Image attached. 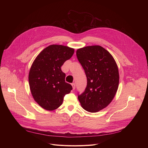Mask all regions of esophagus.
I'll use <instances>...</instances> for the list:
<instances>
[{"mask_svg": "<svg viewBox=\"0 0 148 148\" xmlns=\"http://www.w3.org/2000/svg\"><path fill=\"white\" fill-rule=\"evenodd\" d=\"M71 86H72V87H73V90H75V83L71 84Z\"/></svg>", "mask_w": 148, "mask_h": 148, "instance_id": "1", "label": "esophagus"}]
</instances>
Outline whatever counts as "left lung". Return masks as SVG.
<instances>
[{"label":"left lung","instance_id":"8db88e82","mask_svg":"<svg viewBox=\"0 0 148 148\" xmlns=\"http://www.w3.org/2000/svg\"><path fill=\"white\" fill-rule=\"evenodd\" d=\"M78 60L85 71L87 84L78 95L82 107L97 112L107 107L114 98L119 86V71L112 55L100 46H91L76 51Z\"/></svg>","mask_w":148,"mask_h":148}]
</instances>
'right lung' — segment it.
<instances>
[{"mask_svg":"<svg viewBox=\"0 0 148 148\" xmlns=\"http://www.w3.org/2000/svg\"><path fill=\"white\" fill-rule=\"evenodd\" d=\"M74 53V49L53 45L41 51L33 62L29 74L30 89L35 101L43 109L58 108L73 89L65 81L66 74L61 67Z\"/></svg>","mask_w":148,"mask_h":148,"instance_id":"obj_1","label":"right lung"}]
</instances>
